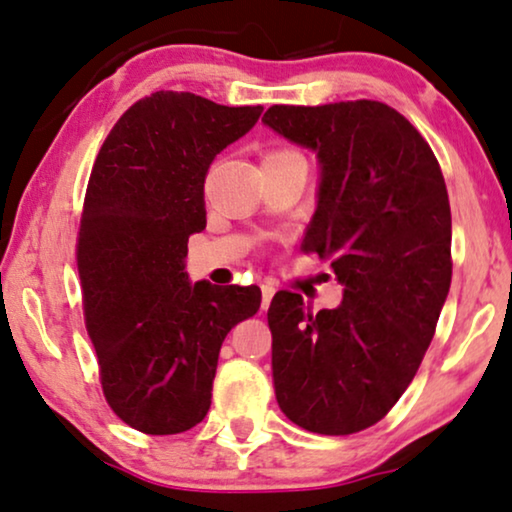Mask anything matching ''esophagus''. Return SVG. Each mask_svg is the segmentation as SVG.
I'll return each mask as SVG.
<instances>
[{
	"label": "esophagus",
	"mask_w": 512,
	"mask_h": 512,
	"mask_svg": "<svg viewBox=\"0 0 512 512\" xmlns=\"http://www.w3.org/2000/svg\"><path fill=\"white\" fill-rule=\"evenodd\" d=\"M261 294H263V310H268V305H270V301H272V296H275V287H272V284H263L261 287Z\"/></svg>",
	"instance_id": "esophagus-1"
}]
</instances>
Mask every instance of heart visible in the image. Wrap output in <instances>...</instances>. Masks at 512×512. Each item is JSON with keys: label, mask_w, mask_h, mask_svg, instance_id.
<instances>
[{"label": "heart", "mask_w": 512, "mask_h": 512, "mask_svg": "<svg viewBox=\"0 0 512 512\" xmlns=\"http://www.w3.org/2000/svg\"><path fill=\"white\" fill-rule=\"evenodd\" d=\"M277 152H291V150H272V152H268V155H277Z\"/></svg>", "instance_id": "b5f03b06"}]
</instances>
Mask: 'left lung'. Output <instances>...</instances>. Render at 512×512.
I'll use <instances>...</instances> for the list:
<instances>
[{"label":"left lung","instance_id":"1","mask_svg":"<svg viewBox=\"0 0 512 512\" xmlns=\"http://www.w3.org/2000/svg\"><path fill=\"white\" fill-rule=\"evenodd\" d=\"M263 122L317 152L303 251L343 284V303L320 313L301 294L272 298L277 404L310 433H360L395 407L435 336L451 284L447 185L426 138L386 103L272 105Z\"/></svg>","mask_w":512,"mask_h":512}]
</instances>
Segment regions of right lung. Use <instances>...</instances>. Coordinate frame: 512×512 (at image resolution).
Listing matches in <instances>:
<instances>
[{"label":"right lung","mask_w":512,"mask_h":512,"mask_svg":"<svg viewBox=\"0 0 512 512\" xmlns=\"http://www.w3.org/2000/svg\"><path fill=\"white\" fill-rule=\"evenodd\" d=\"M261 112L155 91L117 119L91 169L77 237L84 322L105 400L145 435L207 416L225 336L261 308L254 284H190L183 270L188 237L207 225L211 162Z\"/></svg>","instance_id":"add662e5"}]
</instances>
